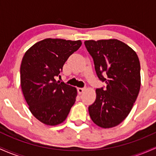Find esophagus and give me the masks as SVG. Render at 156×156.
<instances>
[{
	"instance_id": "esophagus-1",
	"label": "esophagus",
	"mask_w": 156,
	"mask_h": 156,
	"mask_svg": "<svg viewBox=\"0 0 156 156\" xmlns=\"http://www.w3.org/2000/svg\"><path fill=\"white\" fill-rule=\"evenodd\" d=\"M77 89H78V92L79 94H82L85 91V88H78Z\"/></svg>"
}]
</instances>
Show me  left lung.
Segmentation results:
<instances>
[{
  "mask_svg": "<svg viewBox=\"0 0 156 156\" xmlns=\"http://www.w3.org/2000/svg\"><path fill=\"white\" fill-rule=\"evenodd\" d=\"M84 44L94 60L98 78L106 83L104 90L96 89L95 101L89 106V116L101 128H113L128 117L139 94V57L131 48L118 39L87 40Z\"/></svg>",
  "mask_w": 156,
  "mask_h": 156,
  "instance_id": "1",
  "label": "left lung"
}]
</instances>
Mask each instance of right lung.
<instances>
[{
  "instance_id": "right-lung-1",
  "label": "right lung",
  "mask_w": 156,
  "mask_h": 156,
  "mask_svg": "<svg viewBox=\"0 0 156 156\" xmlns=\"http://www.w3.org/2000/svg\"><path fill=\"white\" fill-rule=\"evenodd\" d=\"M80 40L48 38L25 53L20 65V85L30 112L44 125L65 120L76 102L77 89L55 79L66 61L81 45Z\"/></svg>"
}]
</instances>
